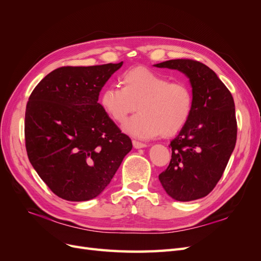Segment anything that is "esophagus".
<instances>
[{"label": "esophagus", "instance_id": "1", "mask_svg": "<svg viewBox=\"0 0 261 261\" xmlns=\"http://www.w3.org/2000/svg\"><path fill=\"white\" fill-rule=\"evenodd\" d=\"M133 146H134V148H136V149L147 147V145H146V144L141 143V141H138V140H133Z\"/></svg>", "mask_w": 261, "mask_h": 261}]
</instances>
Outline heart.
I'll return each mask as SVG.
<instances>
[{
  "label": "heart",
  "mask_w": 261,
  "mask_h": 261,
  "mask_svg": "<svg viewBox=\"0 0 261 261\" xmlns=\"http://www.w3.org/2000/svg\"><path fill=\"white\" fill-rule=\"evenodd\" d=\"M121 85L107 87L101 92L100 106L118 124L126 122L138 108L140 112L124 127L134 136H173L192 115L194 92L185 81H170L154 70L137 66L123 73Z\"/></svg>",
  "instance_id": "heart-1"
}]
</instances>
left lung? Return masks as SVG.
I'll use <instances>...</instances> for the list:
<instances>
[{"instance_id":"1","label":"left lung","mask_w":261,"mask_h":261,"mask_svg":"<svg viewBox=\"0 0 261 261\" xmlns=\"http://www.w3.org/2000/svg\"><path fill=\"white\" fill-rule=\"evenodd\" d=\"M154 66L185 74L194 92L192 115L171 141L172 158L159 175L160 183L175 200L202 198L218 184L236 144L233 97L217 74L198 61L177 59Z\"/></svg>"}]
</instances>
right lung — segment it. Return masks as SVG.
Listing matches in <instances>:
<instances>
[{
  "mask_svg": "<svg viewBox=\"0 0 261 261\" xmlns=\"http://www.w3.org/2000/svg\"><path fill=\"white\" fill-rule=\"evenodd\" d=\"M122 65L63 66L30 94L25 114L29 161L63 199L96 198L133 148L98 103L102 87Z\"/></svg>",
  "mask_w": 261,
  "mask_h": 261,
  "instance_id": "1",
  "label": "right lung"
}]
</instances>
